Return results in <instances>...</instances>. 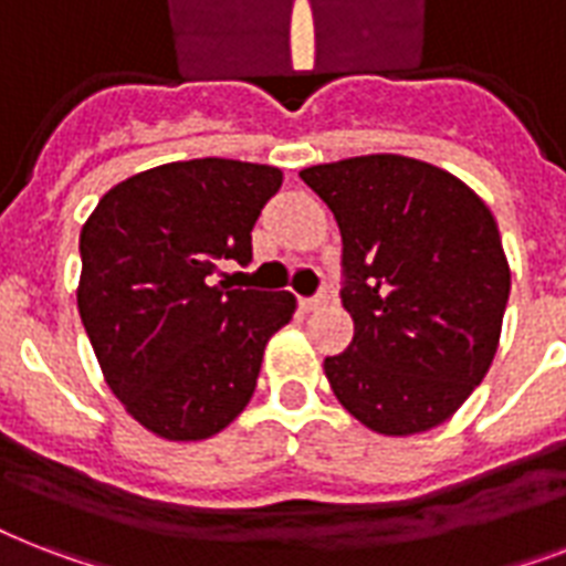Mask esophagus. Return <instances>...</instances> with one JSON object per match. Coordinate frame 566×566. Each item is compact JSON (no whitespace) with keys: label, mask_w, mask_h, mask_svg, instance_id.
<instances>
[{"label":"esophagus","mask_w":566,"mask_h":566,"mask_svg":"<svg viewBox=\"0 0 566 566\" xmlns=\"http://www.w3.org/2000/svg\"><path fill=\"white\" fill-rule=\"evenodd\" d=\"M319 305H326V293H317V296H302L300 308L308 314V311H317Z\"/></svg>","instance_id":"esophagus-1"}]
</instances>
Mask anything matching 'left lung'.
<instances>
[{"label":"left lung","mask_w":566,"mask_h":566,"mask_svg":"<svg viewBox=\"0 0 566 566\" xmlns=\"http://www.w3.org/2000/svg\"><path fill=\"white\" fill-rule=\"evenodd\" d=\"M344 238L349 349L323 364L367 429L420 434L464 405L500 346L511 270L491 208L452 172L361 155L300 172Z\"/></svg>","instance_id":"1"}]
</instances>
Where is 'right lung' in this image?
<instances>
[{"label": "right lung", "mask_w": 566, "mask_h": 566, "mask_svg": "<svg viewBox=\"0 0 566 566\" xmlns=\"http://www.w3.org/2000/svg\"><path fill=\"white\" fill-rule=\"evenodd\" d=\"M279 188L266 164L172 161L119 181L84 222V332L114 396L158 438L226 429L255 394L266 340L291 323L293 293L213 284L222 261H252V226Z\"/></svg>", "instance_id": "add662e5"}]
</instances>
